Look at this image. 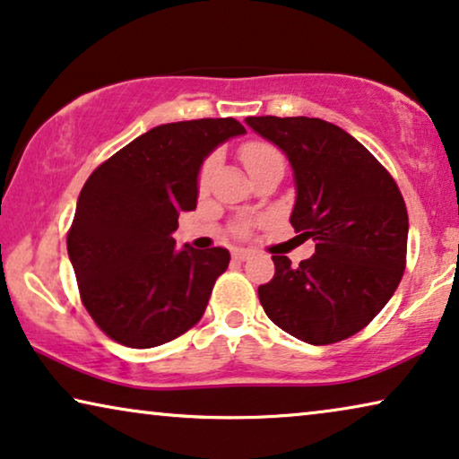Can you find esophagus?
<instances>
[{
    "mask_svg": "<svg viewBox=\"0 0 459 459\" xmlns=\"http://www.w3.org/2000/svg\"><path fill=\"white\" fill-rule=\"evenodd\" d=\"M251 255H254V251H251V249H235V251H232V257H235V260H238V262L249 260Z\"/></svg>",
    "mask_w": 459,
    "mask_h": 459,
    "instance_id": "34e87169",
    "label": "esophagus"
}]
</instances>
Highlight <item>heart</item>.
<instances>
[{
  "label": "heart",
  "mask_w": 459,
  "mask_h": 459,
  "mask_svg": "<svg viewBox=\"0 0 459 459\" xmlns=\"http://www.w3.org/2000/svg\"><path fill=\"white\" fill-rule=\"evenodd\" d=\"M238 153H241V162L245 168H247L249 174L255 172L257 168L274 162V160H282L281 152L276 150L274 145L264 143V141H249V143H245L241 147V152ZM212 164H214V160H208V162L204 164L202 172H199V189H204V186L208 185Z\"/></svg>",
  "instance_id": "b5f03b06"
}]
</instances>
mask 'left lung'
<instances>
[{
  "instance_id": "obj_1",
  "label": "left lung",
  "mask_w": 459,
  "mask_h": 459,
  "mask_svg": "<svg viewBox=\"0 0 459 459\" xmlns=\"http://www.w3.org/2000/svg\"><path fill=\"white\" fill-rule=\"evenodd\" d=\"M245 122L287 156L297 189L291 224L316 243L299 266L273 255V281L257 289L264 312L309 345L351 337L386 306L403 276L410 224L399 186L331 122L307 116Z\"/></svg>"
}]
</instances>
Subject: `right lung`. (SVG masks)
<instances>
[{"label": "right lung", "mask_w": 459, "mask_h": 459, "mask_svg": "<svg viewBox=\"0 0 459 459\" xmlns=\"http://www.w3.org/2000/svg\"><path fill=\"white\" fill-rule=\"evenodd\" d=\"M243 133L235 118L160 125L87 178L66 245L82 306L109 339L150 350L204 316L230 254L177 249L172 232L180 212L195 210L204 160Z\"/></svg>", "instance_id": "1"}]
</instances>
